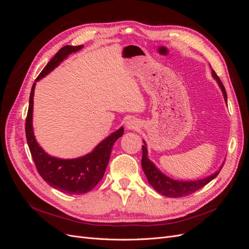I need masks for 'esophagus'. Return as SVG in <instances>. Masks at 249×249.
Masks as SVG:
<instances>
[{
	"mask_svg": "<svg viewBox=\"0 0 249 249\" xmlns=\"http://www.w3.org/2000/svg\"><path fill=\"white\" fill-rule=\"evenodd\" d=\"M139 126H140L139 122L136 118H130L125 124L126 130H137Z\"/></svg>",
	"mask_w": 249,
	"mask_h": 249,
	"instance_id": "esophagus-1",
	"label": "esophagus"
}]
</instances>
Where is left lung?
<instances>
[{
	"mask_svg": "<svg viewBox=\"0 0 249 249\" xmlns=\"http://www.w3.org/2000/svg\"><path fill=\"white\" fill-rule=\"evenodd\" d=\"M212 76L216 80L217 84L219 85L225 104L228 105V96L227 91H225V88L222 84L220 79L218 78L216 72L212 70ZM144 145H142V159H141V165L142 169L144 171L145 176L147 178V180L149 185L152 186L154 189L164 196L167 197H183L187 196V195H190L191 193L197 191L203 186H206L211 180L214 179L219 171L221 170L223 164L220 166L219 170L215 171L212 175L200 179H195V180H178V179H173L166 175H164L159 169L156 167V165L148 159L147 156V148H146V143L143 140Z\"/></svg>",
	"mask_w": 249,
	"mask_h": 249,
	"instance_id": "left-lung-1",
	"label": "left lung"
}]
</instances>
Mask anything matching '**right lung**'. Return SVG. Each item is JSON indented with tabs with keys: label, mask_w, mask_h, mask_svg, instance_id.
Segmentation results:
<instances>
[{
	"label": "right lung",
	"mask_w": 249,
	"mask_h": 249,
	"mask_svg": "<svg viewBox=\"0 0 249 249\" xmlns=\"http://www.w3.org/2000/svg\"><path fill=\"white\" fill-rule=\"evenodd\" d=\"M83 46H65L39 73L31 89L29 100V109L26 119V137L35 166L40 177L59 191L67 194H84L89 192L103 178L105 170L110 160L111 150L115 141L124 135V127H119L107 138L97 144L91 153L74 159H60L44 152L36 141L33 131V96L36 82L44 78L53 70L69 57L71 53L80 51Z\"/></svg>",
	"instance_id": "right-lung-1"
}]
</instances>
